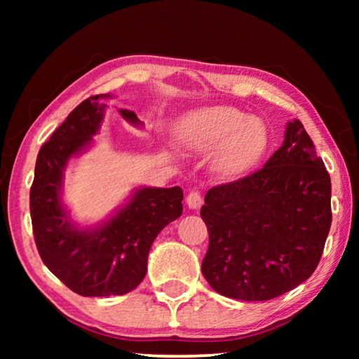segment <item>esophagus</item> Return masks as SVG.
<instances>
[{"label":"esophagus","instance_id":"esophagus-1","mask_svg":"<svg viewBox=\"0 0 359 359\" xmlns=\"http://www.w3.org/2000/svg\"><path fill=\"white\" fill-rule=\"evenodd\" d=\"M187 205H188V209H193V210H196V209L201 208V205H203L201 194H199L198 191L188 193V196H187Z\"/></svg>","mask_w":359,"mask_h":359}]
</instances>
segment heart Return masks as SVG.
Returning <instances> with one entry per match:
<instances>
[{"label":"heart","mask_w":359,"mask_h":359,"mask_svg":"<svg viewBox=\"0 0 359 359\" xmlns=\"http://www.w3.org/2000/svg\"><path fill=\"white\" fill-rule=\"evenodd\" d=\"M177 147L210 156V172L222 180L245 174L266 150V131L239 109L203 106L182 115L175 126Z\"/></svg>","instance_id":"obj_1"}]
</instances>
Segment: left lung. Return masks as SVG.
Here are the masks:
<instances>
[{
	"label": "left lung",
	"mask_w": 359,
	"mask_h": 359,
	"mask_svg": "<svg viewBox=\"0 0 359 359\" xmlns=\"http://www.w3.org/2000/svg\"><path fill=\"white\" fill-rule=\"evenodd\" d=\"M203 276L218 294L269 301L313 274L331 228V179L299 120L259 171L205 193Z\"/></svg>",
	"instance_id": "1"
}]
</instances>
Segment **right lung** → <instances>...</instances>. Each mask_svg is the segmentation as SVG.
<instances>
[{
	"label": "right lung",
	"mask_w": 359,
	"mask_h": 359,
	"mask_svg": "<svg viewBox=\"0 0 359 359\" xmlns=\"http://www.w3.org/2000/svg\"><path fill=\"white\" fill-rule=\"evenodd\" d=\"M98 95L82 101L48 142L42 145L29 190V212L38 252L44 264L66 287L81 296H120L135 290L147 274L150 247L160 231L182 215L180 187H136L104 220L81 224L63 199L65 171L100 135L106 100ZM135 128L137 115L117 109Z\"/></svg>",
	"instance_id": "right-lung-1"
}]
</instances>
